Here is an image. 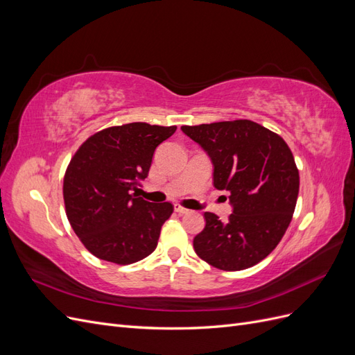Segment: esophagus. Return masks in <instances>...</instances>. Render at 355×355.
I'll return each mask as SVG.
<instances>
[{"label": "esophagus", "mask_w": 355, "mask_h": 355, "mask_svg": "<svg viewBox=\"0 0 355 355\" xmlns=\"http://www.w3.org/2000/svg\"><path fill=\"white\" fill-rule=\"evenodd\" d=\"M175 211H178L179 214H185V213H188L189 210H188V209H185V207L179 206V204H176V206H175Z\"/></svg>", "instance_id": "34e87169"}]
</instances>
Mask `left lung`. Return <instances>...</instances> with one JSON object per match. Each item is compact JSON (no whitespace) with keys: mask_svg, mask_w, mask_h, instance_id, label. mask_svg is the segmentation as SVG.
<instances>
[{"mask_svg":"<svg viewBox=\"0 0 355 355\" xmlns=\"http://www.w3.org/2000/svg\"><path fill=\"white\" fill-rule=\"evenodd\" d=\"M211 159L213 185L230 192L227 222L206 211L194 250L214 268L241 271L280 243L299 194V171L282 136L250 120L182 125Z\"/></svg>","mask_w":355,"mask_h":355,"instance_id":"obj_1","label":"left lung"}]
</instances>
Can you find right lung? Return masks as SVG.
Masks as SVG:
<instances>
[{
  "label": "right lung",
  "instance_id": "obj_1",
  "mask_svg": "<svg viewBox=\"0 0 355 355\" xmlns=\"http://www.w3.org/2000/svg\"><path fill=\"white\" fill-rule=\"evenodd\" d=\"M175 132L176 125L148 123L108 127L72 157L63 179L67 216L96 257L128 265L155 250L173 206L145 201L133 191L148 176L157 146Z\"/></svg>",
  "mask_w": 355,
  "mask_h": 355
}]
</instances>
